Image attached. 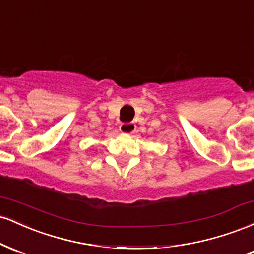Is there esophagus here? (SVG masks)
I'll list each match as a JSON object with an SVG mask.
<instances>
[{
	"instance_id": "obj_1",
	"label": "esophagus",
	"mask_w": 254,
	"mask_h": 254,
	"mask_svg": "<svg viewBox=\"0 0 254 254\" xmlns=\"http://www.w3.org/2000/svg\"><path fill=\"white\" fill-rule=\"evenodd\" d=\"M119 130H121L122 133H125V135H131V133L136 132V125L133 123H123L119 127Z\"/></svg>"
}]
</instances>
